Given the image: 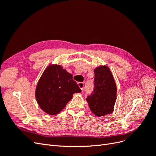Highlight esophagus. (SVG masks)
Listing matches in <instances>:
<instances>
[{
	"label": "esophagus",
	"instance_id": "34e87169",
	"mask_svg": "<svg viewBox=\"0 0 156 156\" xmlns=\"http://www.w3.org/2000/svg\"><path fill=\"white\" fill-rule=\"evenodd\" d=\"M77 84H78L79 87L80 88V89L82 90H83V87H84V83H78Z\"/></svg>",
	"mask_w": 156,
	"mask_h": 156
}]
</instances>
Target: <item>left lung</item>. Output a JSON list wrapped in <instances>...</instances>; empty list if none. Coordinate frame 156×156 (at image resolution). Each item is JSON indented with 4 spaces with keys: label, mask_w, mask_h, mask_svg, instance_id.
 I'll return each instance as SVG.
<instances>
[{
    "label": "left lung",
    "mask_w": 156,
    "mask_h": 156,
    "mask_svg": "<svg viewBox=\"0 0 156 156\" xmlns=\"http://www.w3.org/2000/svg\"><path fill=\"white\" fill-rule=\"evenodd\" d=\"M94 90L87 101L96 117L110 115L114 111L116 100V85L110 69L101 65L94 69Z\"/></svg>",
    "instance_id": "1"
}]
</instances>
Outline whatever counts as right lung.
Wrapping results in <instances>:
<instances>
[{
    "label": "right lung",
    "instance_id": "obj_1",
    "mask_svg": "<svg viewBox=\"0 0 156 156\" xmlns=\"http://www.w3.org/2000/svg\"><path fill=\"white\" fill-rule=\"evenodd\" d=\"M73 75L61 65L50 64L37 82L35 96L41 109L49 115L62 111L75 93L81 90Z\"/></svg>",
    "mask_w": 156,
    "mask_h": 156
}]
</instances>
